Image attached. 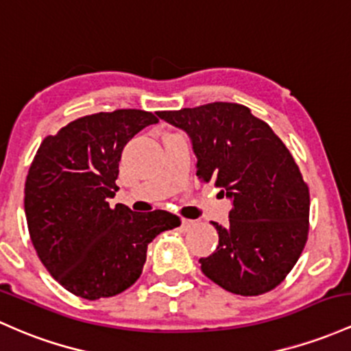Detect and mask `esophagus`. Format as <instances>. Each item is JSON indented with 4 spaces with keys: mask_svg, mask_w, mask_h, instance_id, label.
I'll list each match as a JSON object with an SVG mask.
<instances>
[{
    "mask_svg": "<svg viewBox=\"0 0 351 351\" xmlns=\"http://www.w3.org/2000/svg\"><path fill=\"white\" fill-rule=\"evenodd\" d=\"M180 224H182L184 229H191L192 226H194V221L186 219V217H182V219H180Z\"/></svg>",
    "mask_w": 351,
    "mask_h": 351,
    "instance_id": "obj_1",
    "label": "esophagus"
}]
</instances>
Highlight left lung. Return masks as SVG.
<instances>
[{"instance_id": "8db88e82", "label": "left lung", "mask_w": 351, "mask_h": 351, "mask_svg": "<svg viewBox=\"0 0 351 351\" xmlns=\"http://www.w3.org/2000/svg\"><path fill=\"white\" fill-rule=\"evenodd\" d=\"M186 130L201 182L232 199L229 224L213 222L216 251L201 258L202 273L241 296H258L285 281L310 231V189L281 138L244 105L213 101L157 112Z\"/></svg>"}]
</instances>
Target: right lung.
<instances>
[{"instance_id": "add662e5", "label": "right lung", "mask_w": 351, "mask_h": 351, "mask_svg": "<svg viewBox=\"0 0 351 351\" xmlns=\"http://www.w3.org/2000/svg\"><path fill=\"white\" fill-rule=\"evenodd\" d=\"M159 122L152 112L120 108L85 115L48 135L25 182V214L40 261L65 289L85 300L119 295L144 269L147 246L180 226L167 210L110 207L127 142Z\"/></svg>"}]
</instances>
